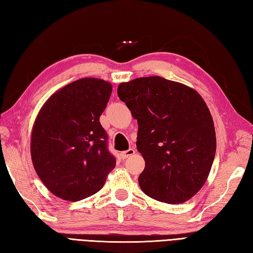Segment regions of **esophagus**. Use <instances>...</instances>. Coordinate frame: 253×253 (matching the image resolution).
Wrapping results in <instances>:
<instances>
[{"instance_id":"esophagus-1","label":"esophagus","mask_w":253,"mask_h":253,"mask_svg":"<svg viewBox=\"0 0 253 253\" xmlns=\"http://www.w3.org/2000/svg\"><path fill=\"white\" fill-rule=\"evenodd\" d=\"M135 150L133 149H129V150H127V151H124V152H122L121 153V157H122V159L124 160V159H127L128 157H130V155H132V154H135Z\"/></svg>"}]
</instances>
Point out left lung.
<instances>
[{
  "label": "left lung",
  "instance_id": "1",
  "mask_svg": "<svg viewBox=\"0 0 253 253\" xmlns=\"http://www.w3.org/2000/svg\"><path fill=\"white\" fill-rule=\"evenodd\" d=\"M117 94L138 122L137 149L146 162L138 179L141 190L169 204L189 200L206 184L216 151L202 96L160 76L122 83Z\"/></svg>",
  "mask_w": 253,
  "mask_h": 253
}]
</instances>
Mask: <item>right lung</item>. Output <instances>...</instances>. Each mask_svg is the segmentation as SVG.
Instances as JSON below:
<instances>
[{
  "label": "right lung",
  "mask_w": 253,
  "mask_h": 253,
  "mask_svg": "<svg viewBox=\"0 0 253 253\" xmlns=\"http://www.w3.org/2000/svg\"><path fill=\"white\" fill-rule=\"evenodd\" d=\"M112 84L82 78L55 91L42 105L30 138L34 168L53 195L79 201L104 186L116 161L100 124Z\"/></svg>",
  "instance_id": "right-lung-1"
}]
</instances>
